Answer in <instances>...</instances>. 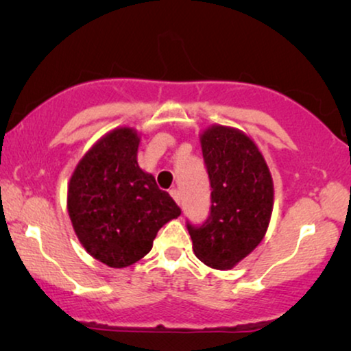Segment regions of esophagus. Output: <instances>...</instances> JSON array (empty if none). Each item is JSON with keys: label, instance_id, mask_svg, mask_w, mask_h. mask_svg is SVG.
<instances>
[{"label": "esophagus", "instance_id": "1", "mask_svg": "<svg viewBox=\"0 0 351 351\" xmlns=\"http://www.w3.org/2000/svg\"><path fill=\"white\" fill-rule=\"evenodd\" d=\"M171 196H172V198H174L176 203L180 206V203H182V198H180V191H179V190H176V189H172V190H171Z\"/></svg>", "mask_w": 351, "mask_h": 351}]
</instances>
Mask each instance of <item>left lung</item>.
I'll use <instances>...</instances> for the list:
<instances>
[{
	"label": "left lung",
	"mask_w": 351,
	"mask_h": 351,
	"mask_svg": "<svg viewBox=\"0 0 351 351\" xmlns=\"http://www.w3.org/2000/svg\"><path fill=\"white\" fill-rule=\"evenodd\" d=\"M210 184V209L201 225L186 222L195 256L228 270L265 237L273 209V180L256 143L233 128L213 126L201 136Z\"/></svg>",
	"instance_id": "obj_1"
}]
</instances>
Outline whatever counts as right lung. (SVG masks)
I'll return each mask as SVG.
<instances>
[{
  "label": "right lung",
  "mask_w": 351,
  "mask_h": 351,
  "mask_svg": "<svg viewBox=\"0 0 351 351\" xmlns=\"http://www.w3.org/2000/svg\"><path fill=\"white\" fill-rule=\"evenodd\" d=\"M137 132L107 134L78 162L69 185V214L80 243L113 268L129 267L150 252L158 230L180 208L137 165Z\"/></svg>",
  "instance_id": "right-lung-1"
}]
</instances>
